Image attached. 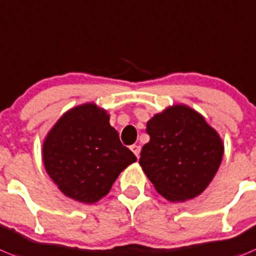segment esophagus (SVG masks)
I'll use <instances>...</instances> for the list:
<instances>
[{"label":"esophagus","instance_id":"1","mask_svg":"<svg viewBox=\"0 0 256 256\" xmlns=\"http://www.w3.org/2000/svg\"><path fill=\"white\" fill-rule=\"evenodd\" d=\"M130 149H131V150H132V153L135 154V156H136L138 158H139V156H140V145L134 144V145H131Z\"/></svg>","mask_w":256,"mask_h":256}]
</instances>
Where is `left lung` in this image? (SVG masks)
<instances>
[{"mask_svg":"<svg viewBox=\"0 0 256 256\" xmlns=\"http://www.w3.org/2000/svg\"><path fill=\"white\" fill-rule=\"evenodd\" d=\"M150 140L142 146L140 166L156 190L170 202H185L206 190L217 174L223 144L204 117L174 106L146 124Z\"/></svg>","mask_w":256,"mask_h":256,"instance_id":"8db88e82","label":"left lung"}]
</instances>
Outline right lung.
I'll use <instances>...</instances> for the list:
<instances>
[{"mask_svg": "<svg viewBox=\"0 0 256 256\" xmlns=\"http://www.w3.org/2000/svg\"><path fill=\"white\" fill-rule=\"evenodd\" d=\"M135 160L110 125L107 112L93 103L66 112L43 144L50 178L66 196L86 204L106 196L118 174Z\"/></svg>", "mask_w": 256, "mask_h": 256, "instance_id": "obj_1", "label": "right lung"}]
</instances>
